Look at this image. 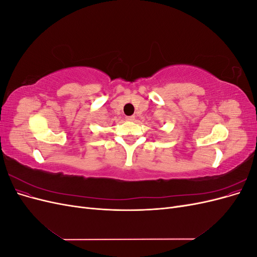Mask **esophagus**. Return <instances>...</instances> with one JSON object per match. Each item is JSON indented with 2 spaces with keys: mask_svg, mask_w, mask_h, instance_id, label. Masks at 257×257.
<instances>
[{
  "mask_svg": "<svg viewBox=\"0 0 257 257\" xmlns=\"http://www.w3.org/2000/svg\"><path fill=\"white\" fill-rule=\"evenodd\" d=\"M134 120H135V116L134 115L126 116V121H128V122H132V121H134Z\"/></svg>",
  "mask_w": 257,
  "mask_h": 257,
  "instance_id": "1",
  "label": "esophagus"
}]
</instances>
